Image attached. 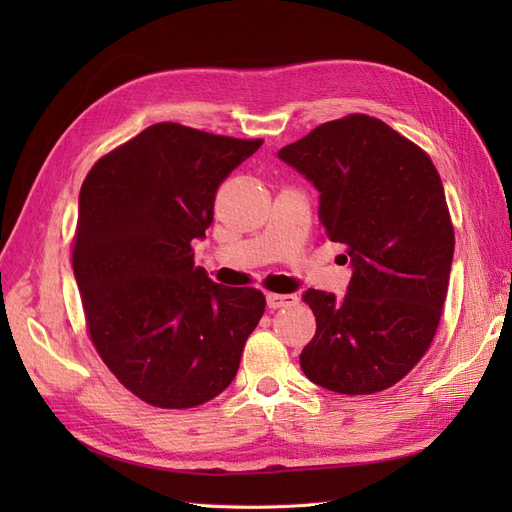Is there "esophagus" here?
I'll list each match as a JSON object with an SVG mask.
<instances>
[{
    "label": "esophagus",
    "instance_id": "esophagus-1",
    "mask_svg": "<svg viewBox=\"0 0 512 512\" xmlns=\"http://www.w3.org/2000/svg\"><path fill=\"white\" fill-rule=\"evenodd\" d=\"M299 297L297 294H277V292H269L267 294V305L271 309H280V307H288V305H297Z\"/></svg>",
    "mask_w": 512,
    "mask_h": 512
}]
</instances>
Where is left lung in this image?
<instances>
[{
	"instance_id": "obj_1",
	"label": "left lung",
	"mask_w": 512,
	"mask_h": 512,
	"mask_svg": "<svg viewBox=\"0 0 512 512\" xmlns=\"http://www.w3.org/2000/svg\"><path fill=\"white\" fill-rule=\"evenodd\" d=\"M277 156L316 185L320 224L352 265L344 299L305 292L316 335L303 374L342 395L389 389L423 359L442 318L455 230L438 170L363 113L322 123Z\"/></svg>"
}]
</instances>
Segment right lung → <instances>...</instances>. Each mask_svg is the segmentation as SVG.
<instances>
[{"instance_id": "obj_1", "label": "right lung", "mask_w": 512, "mask_h": 512, "mask_svg": "<svg viewBox=\"0 0 512 512\" xmlns=\"http://www.w3.org/2000/svg\"><path fill=\"white\" fill-rule=\"evenodd\" d=\"M262 145L153 123L87 173L72 239L91 344L145 404L185 410L235 380L265 294L211 282L194 239L213 222L222 181Z\"/></svg>"}]
</instances>
